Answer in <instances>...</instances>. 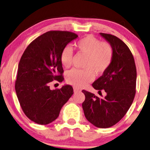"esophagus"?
I'll return each instance as SVG.
<instances>
[{
  "label": "esophagus",
  "instance_id": "34e87169",
  "mask_svg": "<svg viewBox=\"0 0 150 150\" xmlns=\"http://www.w3.org/2000/svg\"><path fill=\"white\" fill-rule=\"evenodd\" d=\"M74 92L75 93H76V92H80V90L79 89V88H76V87H74Z\"/></svg>",
  "mask_w": 150,
  "mask_h": 150
}]
</instances>
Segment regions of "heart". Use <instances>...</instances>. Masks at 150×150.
Masks as SVG:
<instances>
[{
	"label": "heart",
	"mask_w": 150,
	"mask_h": 150,
	"mask_svg": "<svg viewBox=\"0 0 150 150\" xmlns=\"http://www.w3.org/2000/svg\"><path fill=\"white\" fill-rule=\"evenodd\" d=\"M78 52L84 54L87 58L84 67L85 70L74 68L66 74L68 84L76 87L84 86L94 78L95 74L101 76L111 66L114 58V50L112 45L105 41H101L92 35H87L74 43ZM74 53L70 46L62 48L60 60L64 68H69L72 64Z\"/></svg>",
	"instance_id": "heart-1"
}]
</instances>
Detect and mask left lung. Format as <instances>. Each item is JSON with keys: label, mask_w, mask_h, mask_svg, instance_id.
Instances as JSON below:
<instances>
[{"label": "left lung", "mask_w": 150, "mask_h": 150, "mask_svg": "<svg viewBox=\"0 0 150 150\" xmlns=\"http://www.w3.org/2000/svg\"><path fill=\"white\" fill-rule=\"evenodd\" d=\"M112 45L114 58L111 66L92 84L94 89L106 92L99 98L83 90L82 108L86 118L96 127L107 128L117 124L130 108L136 94V67L132 53L116 36L100 33Z\"/></svg>", "instance_id": "left-lung-1"}]
</instances>
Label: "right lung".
<instances>
[{
  "label": "right lung",
  "instance_id": "obj_1",
  "mask_svg": "<svg viewBox=\"0 0 150 150\" xmlns=\"http://www.w3.org/2000/svg\"><path fill=\"white\" fill-rule=\"evenodd\" d=\"M77 37L69 31H48L30 42L21 56L15 82L16 96L24 114L36 124L54 121L74 94L70 85L54 90L49 85L53 80H64L60 52Z\"/></svg>",
  "mask_w": 150,
  "mask_h": 150
}]
</instances>
